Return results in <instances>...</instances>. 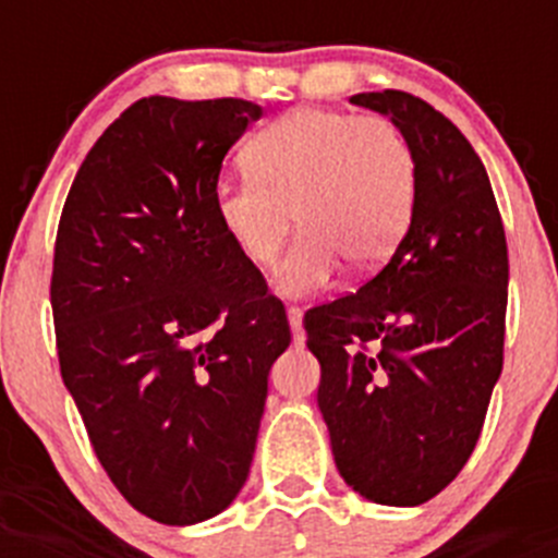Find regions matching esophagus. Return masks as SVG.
Here are the masks:
<instances>
[{"mask_svg": "<svg viewBox=\"0 0 558 558\" xmlns=\"http://www.w3.org/2000/svg\"><path fill=\"white\" fill-rule=\"evenodd\" d=\"M289 324H291V335H294L296 345L305 342V329H302V307L289 305Z\"/></svg>", "mask_w": 558, "mask_h": 558, "instance_id": "34e87169", "label": "esophagus"}]
</instances>
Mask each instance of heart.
Segmentation results:
<instances>
[{"instance_id": "b5f03b06", "label": "heart", "mask_w": 558, "mask_h": 558, "mask_svg": "<svg viewBox=\"0 0 558 558\" xmlns=\"http://www.w3.org/2000/svg\"><path fill=\"white\" fill-rule=\"evenodd\" d=\"M247 172L221 178L213 207L223 234L258 269L272 267L291 229H302L278 269L286 294L329 286L342 262L384 264L408 232L415 156L386 116L296 107L245 145Z\"/></svg>"}]
</instances>
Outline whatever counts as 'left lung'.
<instances>
[{"label":"left lung","instance_id":"obj_1","mask_svg":"<svg viewBox=\"0 0 558 558\" xmlns=\"http://www.w3.org/2000/svg\"><path fill=\"white\" fill-rule=\"evenodd\" d=\"M391 116L415 156V205L359 291L305 313L337 470L378 505H421L466 464L502 373L508 240L483 161L424 99L351 97Z\"/></svg>","mask_w":558,"mask_h":558}]
</instances>
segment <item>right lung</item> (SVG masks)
I'll use <instances>...</instances> for the list:
<instances>
[{"mask_svg":"<svg viewBox=\"0 0 558 558\" xmlns=\"http://www.w3.org/2000/svg\"><path fill=\"white\" fill-rule=\"evenodd\" d=\"M262 107L145 97L88 150L59 218L56 351L112 486L159 523L243 488L289 348L283 302L223 234L213 189Z\"/></svg>","mask_w":558,"mask_h":558,"instance_id":"1","label":"right lung"}]
</instances>
